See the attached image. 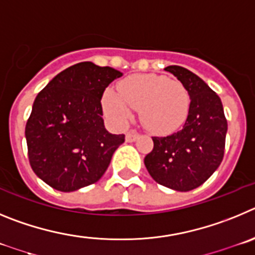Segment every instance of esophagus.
Instances as JSON below:
<instances>
[{"mask_svg": "<svg viewBox=\"0 0 255 255\" xmlns=\"http://www.w3.org/2000/svg\"><path fill=\"white\" fill-rule=\"evenodd\" d=\"M137 138H138V132H136V130H130V132H128L126 134V141L127 142L136 141Z\"/></svg>", "mask_w": 255, "mask_h": 255, "instance_id": "obj_1", "label": "esophagus"}]
</instances>
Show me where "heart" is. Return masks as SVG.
I'll return each instance as SVG.
<instances>
[{"label":"heart","instance_id":"obj_1","mask_svg":"<svg viewBox=\"0 0 255 255\" xmlns=\"http://www.w3.org/2000/svg\"><path fill=\"white\" fill-rule=\"evenodd\" d=\"M118 94L108 90L103 96L107 117L122 126L138 111L144 128L153 133H166L184 123L189 112L190 98L178 80L157 75H133L118 84Z\"/></svg>","mask_w":255,"mask_h":255}]
</instances>
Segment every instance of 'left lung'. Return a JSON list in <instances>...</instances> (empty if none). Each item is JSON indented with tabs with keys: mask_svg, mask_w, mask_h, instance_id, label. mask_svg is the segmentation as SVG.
Instances as JSON below:
<instances>
[{
	"mask_svg": "<svg viewBox=\"0 0 255 255\" xmlns=\"http://www.w3.org/2000/svg\"><path fill=\"white\" fill-rule=\"evenodd\" d=\"M165 71L187 89L189 112L182 129L152 137L153 148L144 157V166L156 183L188 192L203 184L221 164L228 121L221 99L203 80L180 66H167Z\"/></svg>",
	"mask_w": 255,
	"mask_h": 255,
	"instance_id": "1",
	"label": "left lung"
}]
</instances>
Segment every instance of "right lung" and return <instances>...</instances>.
<instances>
[{
	"label": "right lung",
	"mask_w": 255,
	"mask_h": 255,
	"mask_svg": "<svg viewBox=\"0 0 255 255\" xmlns=\"http://www.w3.org/2000/svg\"><path fill=\"white\" fill-rule=\"evenodd\" d=\"M122 75L81 62L58 73L36 95L25 137L30 166L43 182L73 192L104 175L125 134L105 129L100 100Z\"/></svg>",
	"instance_id": "right-lung-1"
}]
</instances>
